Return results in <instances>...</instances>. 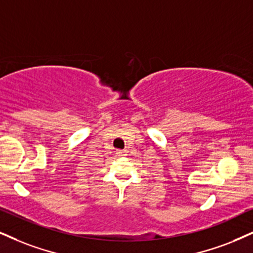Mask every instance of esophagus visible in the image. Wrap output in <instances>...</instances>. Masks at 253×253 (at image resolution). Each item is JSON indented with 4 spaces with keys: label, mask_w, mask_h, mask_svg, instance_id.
I'll return each mask as SVG.
<instances>
[{
    "label": "esophagus",
    "mask_w": 253,
    "mask_h": 253,
    "mask_svg": "<svg viewBox=\"0 0 253 253\" xmlns=\"http://www.w3.org/2000/svg\"><path fill=\"white\" fill-rule=\"evenodd\" d=\"M117 156H126V150H117L116 151Z\"/></svg>",
    "instance_id": "1"
}]
</instances>
